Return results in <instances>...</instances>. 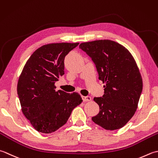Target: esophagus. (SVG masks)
I'll return each instance as SVG.
<instances>
[{
  "mask_svg": "<svg viewBox=\"0 0 158 158\" xmlns=\"http://www.w3.org/2000/svg\"><path fill=\"white\" fill-rule=\"evenodd\" d=\"M82 99H83L84 102H89V101H91L92 98L91 97H89V96H86V97L83 96Z\"/></svg>",
  "mask_w": 158,
  "mask_h": 158,
  "instance_id": "esophagus-1",
  "label": "esophagus"
}]
</instances>
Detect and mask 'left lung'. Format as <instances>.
I'll return each instance as SVG.
<instances>
[{"label": "left lung", "instance_id": "obj_1", "mask_svg": "<svg viewBox=\"0 0 158 158\" xmlns=\"http://www.w3.org/2000/svg\"><path fill=\"white\" fill-rule=\"evenodd\" d=\"M79 48L91 58L105 84L104 95L93 99L99 112L92 121L107 130L123 127L136 112L143 90L136 60L127 48L111 40L82 43Z\"/></svg>", "mask_w": 158, "mask_h": 158}]
</instances>
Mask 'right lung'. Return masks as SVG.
<instances>
[{
  "label": "right lung",
  "mask_w": 158,
  "mask_h": 158,
  "mask_svg": "<svg viewBox=\"0 0 158 158\" xmlns=\"http://www.w3.org/2000/svg\"><path fill=\"white\" fill-rule=\"evenodd\" d=\"M78 44L44 45L32 54L22 71L17 86L22 112L39 132L59 130L82 102L78 93L55 89V82L64 74L65 56Z\"/></svg>",
  "instance_id": "obj_1"
}]
</instances>
